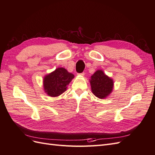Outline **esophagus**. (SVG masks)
Masks as SVG:
<instances>
[{
    "label": "esophagus",
    "instance_id": "1",
    "mask_svg": "<svg viewBox=\"0 0 155 155\" xmlns=\"http://www.w3.org/2000/svg\"><path fill=\"white\" fill-rule=\"evenodd\" d=\"M78 76H85V72H82V73H79V74H78Z\"/></svg>",
    "mask_w": 155,
    "mask_h": 155
}]
</instances>
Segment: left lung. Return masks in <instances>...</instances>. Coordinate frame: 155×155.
Segmentation results:
<instances>
[{"label": "left lung", "instance_id": "1", "mask_svg": "<svg viewBox=\"0 0 155 155\" xmlns=\"http://www.w3.org/2000/svg\"><path fill=\"white\" fill-rule=\"evenodd\" d=\"M90 83L92 93L100 99L107 97L113 89V80L105 75L104 71L101 70H97L92 75Z\"/></svg>", "mask_w": 155, "mask_h": 155}]
</instances>
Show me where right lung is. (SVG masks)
I'll return each instance as SVG.
<instances>
[{
	"mask_svg": "<svg viewBox=\"0 0 155 155\" xmlns=\"http://www.w3.org/2000/svg\"><path fill=\"white\" fill-rule=\"evenodd\" d=\"M74 78V75L64 68H58L47 74L43 79L45 92L49 96L57 97L67 90V87Z\"/></svg>",
	"mask_w": 155,
	"mask_h": 155,
	"instance_id": "right-lung-1",
	"label": "right lung"
}]
</instances>
